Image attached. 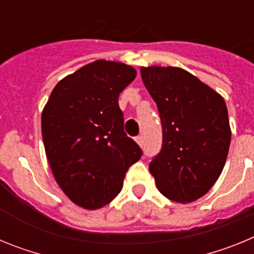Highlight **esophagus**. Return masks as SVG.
Segmentation results:
<instances>
[{"instance_id": "1", "label": "esophagus", "mask_w": 254, "mask_h": 254, "mask_svg": "<svg viewBox=\"0 0 254 254\" xmlns=\"http://www.w3.org/2000/svg\"><path fill=\"white\" fill-rule=\"evenodd\" d=\"M134 141L140 145V146H142V143H143V140H142V136H137V137L134 138Z\"/></svg>"}]
</instances>
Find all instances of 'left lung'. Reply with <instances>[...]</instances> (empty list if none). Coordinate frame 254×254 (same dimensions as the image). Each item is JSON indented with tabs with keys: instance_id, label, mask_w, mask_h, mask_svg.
Listing matches in <instances>:
<instances>
[{
	"instance_id": "left-lung-1",
	"label": "left lung",
	"mask_w": 254,
	"mask_h": 254,
	"mask_svg": "<svg viewBox=\"0 0 254 254\" xmlns=\"http://www.w3.org/2000/svg\"><path fill=\"white\" fill-rule=\"evenodd\" d=\"M141 77L163 126V146L149 165L155 185L172 201H196L225 165L232 140L225 100L179 67H141Z\"/></svg>"
}]
</instances>
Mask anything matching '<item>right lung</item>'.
I'll return each mask as SVG.
<instances>
[{
	"label": "right lung",
	"instance_id": "add662e5",
	"mask_svg": "<svg viewBox=\"0 0 254 254\" xmlns=\"http://www.w3.org/2000/svg\"><path fill=\"white\" fill-rule=\"evenodd\" d=\"M136 77L122 62L98 60L66 76L42 113V136L56 182L73 203L96 210L123 187L140 160V146L125 133L118 96Z\"/></svg>",
	"mask_w": 254,
	"mask_h": 254
}]
</instances>
